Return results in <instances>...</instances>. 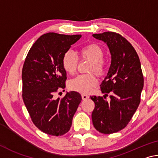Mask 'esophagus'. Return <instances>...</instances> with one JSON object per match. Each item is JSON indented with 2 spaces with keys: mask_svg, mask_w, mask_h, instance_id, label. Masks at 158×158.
<instances>
[{
  "mask_svg": "<svg viewBox=\"0 0 158 158\" xmlns=\"http://www.w3.org/2000/svg\"><path fill=\"white\" fill-rule=\"evenodd\" d=\"M81 98L83 100H88V99L89 98V96L87 95H85V94H81Z\"/></svg>",
  "mask_w": 158,
  "mask_h": 158,
  "instance_id": "1",
  "label": "esophagus"
}]
</instances>
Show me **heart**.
Listing matches in <instances>:
<instances>
[{
	"mask_svg": "<svg viewBox=\"0 0 158 158\" xmlns=\"http://www.w3.org/2000/svg\"><path fill=\"white\" fill-rule=\"evenodd\" d=\"M79 54L81 59L90 60L89 72L94 73L99 76L105 74L106 64L104 60L105 52L102 47L95 43L85 45L79 50ZM79 58L75 53L68 51L64 53L62 58V65L67 73L73 74L75 73ZM97 85V79L93 74H80L75 78L71 79L69 82V88L74 91L87 94Z\"/></svg>",
	"mask_w": 158,
	"mask_h": 158,
	"instance_id": "1",
	"label": "heart"
}]
</instances>
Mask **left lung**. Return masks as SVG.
Returning a JSON list of instances; mask_svg holds the SVG:
<instances>
[{"instance_id":"obj_1","label":"left lung","mask_w":158,"mask_h":158,"mask_svg":"<svg viewBox=\"0 0 158 158\" xmlns=\"http://www.w3.org/2000/svg\"><path fill=\"white\" fill-rule=\"evenodd\" d=\"M105 42L111 56V65L100 85L103 97L92 96L95 102L92 112L93 124L103 134H112L123 129L137 111L143 87L141 63L132 45L114 32L93 34ZM108 93L110 102L105 100Z\"/></svg>"}]
</instances>
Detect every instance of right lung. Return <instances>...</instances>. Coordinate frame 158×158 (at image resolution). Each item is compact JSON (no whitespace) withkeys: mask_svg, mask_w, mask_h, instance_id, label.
Segmentation results:
<instances>
[{"mask_svg":"<svg viewBox=\"0 0 158 158\" xmlns=\"http://www.w3.org/2000/svg\"><path fill=\"white\" fill-rule=\"evenodd\" d=\"M81 37L42 35L29 50L23 64V102L34 125L47 135L61 136L68 132L81 101V95L75 91L67 93L61 99L54 97L58 89L65 88L63 56Z\"/></svg>","mask_w":158,"mask_h":158,"instance_id":"add662e5","label":"right lung"}]
</instances>
